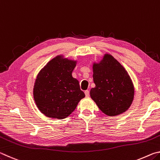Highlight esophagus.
Instances as JSON below:
<instances>
[{
  "label": "esophagus",
  "mask_w": 160,
  "mask_h": 160,
  "mask_svg": "<svg viewBox=\"0 0 160 160\" xmlns=\"http://www.w3.org/2000/svg\"><path fill=\"white\" fill-rule=\"evenodd\" d=\"M85 94L86 97H89V96H90V91L89 90L85 91Z\"/></svg>",
  "instance_id": "34e87169"
}]
</instances>
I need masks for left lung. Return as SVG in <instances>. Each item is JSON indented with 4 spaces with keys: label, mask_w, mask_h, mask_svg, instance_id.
Here are the masks:
<instances>
[{
    "label": "left lung",
    "mask_w": 160,
    "mask_h": 160,
    "mask_svg": "<svg viewBox=\"0 0 160 160\" xmlns=\"http://www.w3.org/2000/svg\"><path fill=\"white\" fill-rule=\"evenodd\" d=\"M92 71L95 87L90 90V97L99 109L109 116L126 112L133 101L135 89L125 68L104 53L99 62H93Z\"/></svg>",
    "instance_id": "obj_1"
}]
</instances>
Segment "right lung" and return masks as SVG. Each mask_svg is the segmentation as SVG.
Returning a JSON list of instances; mask_svg holds the SVG:
<instances>
[{
    "label": "right lung",
    "mask_w": 160,
    "mask_h": 160,
    "mask_svg": "<svg viewBox=\"0 0 160 160\" xmlns=\"http://www.w3.org/2000/svg\"><path fill=\"white\" fill-rule=\"evenodd\" d=\"M77 63L78 60L61 54L48 61L37 74L34 99L38 109L47 117L67 118L85 97L78 80L72 76Z\"/></svg>",
    "instance_id": "add662e5"
}]
</instances>
